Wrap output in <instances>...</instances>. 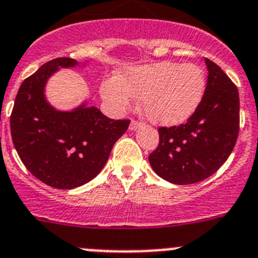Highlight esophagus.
<instances>
[{
  "instance_id": "obj_1",
  "label": "esophagus",
  "mask_w": 258,
  "mask_h": 258,
  "mask_svg": "<svg viewBox=\"0 0 258 258\" xmlns=\"http://www.w3.org/2000/svg\"><path fill=\"white\" fill-rule=\"evenodd\" d=\"M141 126H142V124H141L140 121H136V120H133V121L131 122V125H129V129H131L132 132H134V131H138Z\"/></svg>"
}]
</instances>
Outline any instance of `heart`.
Segmentation results:
<instances>
[{"label": "heart", "instance_id": "heart-1", "mask_svg": "<svg viewBox=\"0 0 258 258\" xmlns=\"http://www.w3.org/2000/svg\"><path fill=\"white\" fill-rule=\"evenodd\" d=\"M207 88L204 71L194 63L159 61L127 67L118 76L106 79L101 94L116 112L129 108L140 97V108L149 121L157 125H178L192 115Z\"/></svg>", "mask_w": 258, "mask_h": 258}]
</instances>
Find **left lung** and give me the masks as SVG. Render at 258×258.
I'll list each match as a JSON object with an SVG mask.
<instances>
[{
    "label": "left lung",
    "instance_id": "1",
    "mask_svg": "<svg viewBox=\"0 0 258 258\" xmlns=\"http://www.w3.org/2000/svg\"><path fill=\"white\" fill-rule=\"evenodd\" d=\"M208 81L197 111L179 126L160 127L149 156L159 177L175 184L208 178L227 160L239 133V93L225 72L206 58Z\"/></svg>",
    "mask_w": 258,
    "mask_h": 258
}]
</instances>
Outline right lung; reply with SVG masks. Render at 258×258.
Listing matches in <instances>:
<instances>
[{
	"label": "right lung",
	"instance_id": "add662e5",
	"mask_svg": "<svg viewBox=\"0 0 258 258\" xmlns=\"http://www.w3.org/2000/svg\"><path fill=\"white\" fill-rule=\"evenodd\" d=\"M86 67L72 58L41 66L22 83L10 117L13 143L27 169L41 182L71 190L95 178L129 120H112L88 102L68 111L52 107L47 81L61 68Z\"/></svg>",
	"mask_w": 258,
	"mask_h": 258
}]
</instances>
